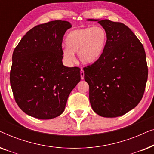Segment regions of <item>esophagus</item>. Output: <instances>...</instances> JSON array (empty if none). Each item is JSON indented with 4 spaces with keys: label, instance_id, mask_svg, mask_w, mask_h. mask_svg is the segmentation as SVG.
<instances>
[{
    "label": "esophagus",
    "instance_id": "esophagus-1",
    "mask_svg": "<svg viewBox=\"0 0 154 154\" xmlns=\"http://www.w3.org/2000/svg\"><path fill=\"white\" fill-rule=\"evenodd\" d=\"M81 78L82 80L84 79V71H83V69H82L81 70Z\"/></svg>",
    "mask_w": 154,
    "mask_h": 154
}]
</instances>
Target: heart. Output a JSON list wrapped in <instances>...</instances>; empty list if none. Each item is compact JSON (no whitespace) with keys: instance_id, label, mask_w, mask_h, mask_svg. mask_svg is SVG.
<instances>
[{"instance_id":"heart-1","label":"heart","mask_w":154,"mask_h":154,"mask_svg":"<svg viewBox=\"0 0 154 154\" xmlns=\"http://www.w3.org/2000/svg\"><path fill=\"white\" fill-rule=\"evenodd\" d=\"M106 40V31L100 26L75 29L66 36V47L62 52L63 58L71 64L74 61V53H78L83 64H92L102 55Z\"/></svg>"}]
</instances>
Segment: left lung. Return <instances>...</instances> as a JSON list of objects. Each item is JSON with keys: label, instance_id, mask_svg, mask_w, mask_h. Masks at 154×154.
Listing matches in <instances>:
<instances>
[{"label": "left lung", "instance_id": "obj_1", "mask_svg": "<svg viewBox=\"0 0 154 154\" xmlns=\"http://www.w3.org/2000/svg\"><path fill=\"white\" fill-rule=\"evenodd\" d=\"M88 20L97 21L107 35L101 57L83 68L90 104L102 117L121 116L134 109L144 94L148 78L144 47L123 23Z\"/></svg>", "mask_w": 154, "mask_h": 154}]
</instances>
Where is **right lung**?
Returning a JSON list of instances; mask_svg holds the SVG:
<instances>
[{"instance_id": "1", "label": "right lung", "mask_w": 154, "mask_h": 154, "mask_svg": "<svg viewBox=\"0 0 154 154\" xmlns=\"http://www.w3.org/2000/svg\"><path fill=\"white\" fill-rule=\"evenodd\" d=\"M69 22L55 20L33 27L12 54L10 85L25 113L52 119L64 112L67 99L81 81V69L62 64V40Z\"/></svg>"}]
</instances>
